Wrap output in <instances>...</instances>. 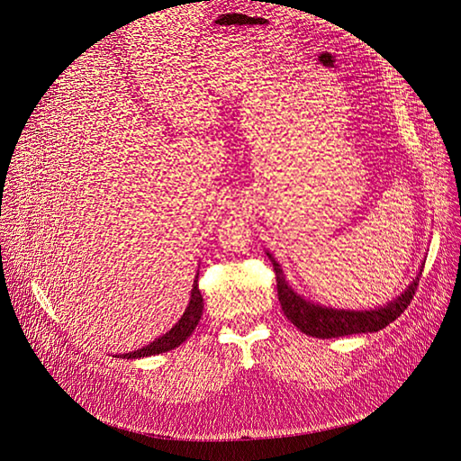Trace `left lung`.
Returning <instances> with one entry per match:
<instances>
[{
  "label": "left lung",
  "instance_id": "left-lung-1",
  "mask_svg": "<svg viewBox=\"0 0 461 461\" xmlns=\"http://www.w3.org/2000/svg\"><path fill=\"white\" fill-rule=\"evenodd\" d=\"M267 257L273 264L275 275H276V289H278V300L282 303L284 315L305 335H312L317 339H335L353 333H372L386 328L390 322H393L406 308L411 305L418 284L420 275L416 280L411 282L404 293H401L395 300L388 302L383 308H375L370 312H349V310H333L326 308V305L313 303L305 300L298 293L291 289L287 284L284 271L280 264L275 260L271 252Z\"/></svg>",
  "mask_w": 461,
  "mask_h": 461
}]
</instances>
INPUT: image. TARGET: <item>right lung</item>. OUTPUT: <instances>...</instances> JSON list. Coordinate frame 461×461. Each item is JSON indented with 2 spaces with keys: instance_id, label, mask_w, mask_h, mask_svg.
<instances>
[{
  "instance_id": "add662e5",
  "label": "right lung",
  "mask_w": 461,
  "mask_h": 461,
  "mask_svg": "<svg viewBox=\"0 0 461 461\" xmlns=\"http://www.w3.org/2000/svg\"><path fill=\"white\" fill-rule=\"evenodd\" d=\"M197 276H199V273H197ZM197 276H195L192 291H190V302L186 305L183 317L179 319V322L170 331H167L163 337L149 342L148 346H142L140 349L119 355L121 359H139V357H149V355H159V353L170 351V349L177 348L179 344H183L192 335V331L195 330V326L203 315V296L197 287Z\"/></svg>"
}]
</instances>
